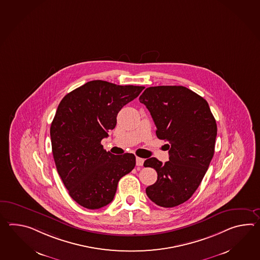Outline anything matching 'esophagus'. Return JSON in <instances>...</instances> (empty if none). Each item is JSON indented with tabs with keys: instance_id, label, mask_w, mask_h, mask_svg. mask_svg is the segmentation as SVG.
I'll list each match as a JSON object with an SVG mask.
<instances>
[{
	"instance_id": "34e87169",
	"label": "esophagus",
	"mask_w": 260,
	"mask_h": 260,
	"mask_svg": "<svg viewBox=\"0 0 260 260\" xmlns=\"http://www.w3.org/2000/svg\"><path fill=\"white\" fill-rule=\"evenodd\" d=\"M144 161V158H142V157H138V156L136 157V165H137V166H143Z\"/></svg>"
}]
</instances>
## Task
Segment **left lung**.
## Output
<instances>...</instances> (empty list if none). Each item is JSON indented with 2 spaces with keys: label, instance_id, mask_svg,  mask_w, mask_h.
I'll use <instances>...</instances> for the list:
<instances>
[{
  "label": "left lung",
  "instance_id": "8db88e82",
  "mask_svg": "<svg viewBox=\"0 0 260 260\" xmlns=\"http://www.w3.org/2000/svg\"><path fill=\"white\" fill-rule=\"evenodd\" d=\"M156 125V137L169 142V161L150 157L157 180L146 195L161 207H175L190 199L201 185L214 153L217 126L204 99L182 86L147 87L139 98Z\"/></svg>",
  "mask_w": 260,
  "mask_h": 260
}]
</instances>
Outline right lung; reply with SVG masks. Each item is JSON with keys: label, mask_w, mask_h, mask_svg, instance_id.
Segmentation results:
<instances>
[{"label": "right lung", "mask_w": 260, "mask_h": 260, "mask_svg": "<svg viewBox=\"0 0 260 260\" xmlns=\"http://www.w3.org/2000/svg\"><path fill=\"white\" fill-rule=\"evenodd\" d=\"M144 88L89 81L58 104L50 127L53 157L70 196L81 206L95 210L109 204L118 181L135 167L133 154L113 155L101 142L116 127L122 107Z\"/></svg>", "instance_id": "1"}]
</instances>
